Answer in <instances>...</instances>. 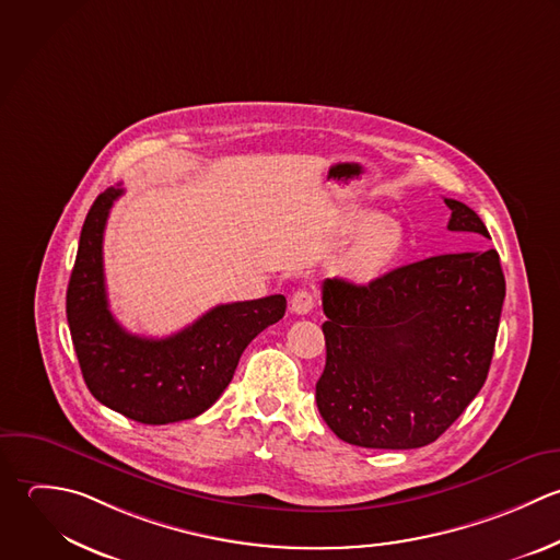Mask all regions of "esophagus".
I'll use <instances>...</instances> for the list:
<instances>
[{"mask_svg":"<svg viewBox=\"0 0 560 560\" xmlns=\"http://www.w3.org/2000/svg\"><path fill=\"white\" fill-rule=\"evenodd\" d=\"M314 307H316V296H314L312 292H307V290H299V292H294V294H292L290 310H292L294 314L303 316V314H310Z\"/></svg>","mask_w":560,"mask_h":560,"instance_id":"obj_1","label":"esophagus"}]
</instances>
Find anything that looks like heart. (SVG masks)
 <instances>
[{
    "label": "heart",
    "instance_id": "obj_1",
    "mask_svg": "<svg viewBox=\"0 0 560 560\" xmlns=\"http://www.w3.org/2000/svg\"><path fill=\"white\" fill-rule=\"evenodd\" d=\"M360 237L345 259V272L358 283H371L386 275L406 248V231L397 220L380 213H364L358 220Z\"/></svg>",
    "mask_w": 560,
    "mask_h": 560
}]
</instances>
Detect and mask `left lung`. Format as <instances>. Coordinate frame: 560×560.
<instances>
[{"label":"left lung","mask_w":560,"mask_h":560,"mask_svg":"<svg viewBox=\"0 0 560 560\" xmlns=\"http://www.w3.org/2000/svg\"><path fill=\"white\" fill-rule=\"evenodd\" d=\"M445 205L450 231L491 240L474 209ZM504 296L495 248L428 257L366 285L327 279V362L316 384L325 423L369 450L434 443L487 382Z\"/></svg>","instance_id":"8db88e82"}]
</instances>
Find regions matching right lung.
I'll use <instances>...</instances> for the list:
<instances>
[{"mask_svg":"<svg viewBox=\"0 0 560 560\" xmlns=\"http://www.w3.org/2000/svg\"><path fill=\"white\" fill-rule=\"evenodd\" d=\"M124 194L108 187L91 205L67 285V323L91 395L143 425L194 419L231 384L244 349L285 314V296L226 303L167 338L128 334L110 314L102 240L108 211Z\"/></svg>","mask_w":560,"mask_h":560,"instance_id":"right-lung-1","label":"right lung"}]
</instances>
